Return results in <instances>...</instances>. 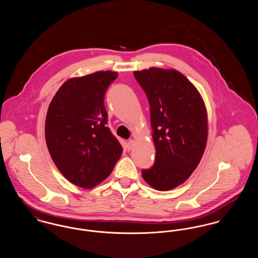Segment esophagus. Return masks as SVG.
<instances>
[{"label":"esophagus","mask_w":258,"mask_h":258,"mask_svg":"<svg viewBox=\"0 0 258 258\" xmlns=\"http://www.w3.org/2000/svg\"><path fill=\"white\" fill-rule=\"evenodd\" d=\"M135 146V141L133 139H131L128 142H127V145H126V150L127 151H131L133 148Z\"/></svg>","instance_id":"1"}]
</instances>
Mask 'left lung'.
Wrapping results in <instances>:
<instances>
[{"mask_svg":"<svg viewBox=\"0 0 258 258\" xmlns=\"http://www.w3.org/2000/svg\"><path fill=\"white\" fill-rule=\"evenodd\" d=\"M135 79L146 93L156 160L142 170L148 184L160 191L183 184L204 154L208 137L205 103L195 85L176 70L136 71Z\"/></svg>","mask_w":258,"mask_h":258,"instance_id":"obj_1","label":"left lung"}]
</instances>
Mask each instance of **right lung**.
Returning a JSON list of instances; mask_svg holds the SVG:
<instances>
[{"mask_svg":"<svg viewBox=\"0 0 258 258\" xmlns=\"http://www.w3.org/2000/svg\"><path fill=\"white\" fill-rule=\"evenodd\" d=\"M118 74L97 72L66 81L53 97L45 140L59 171L71 183L92 188L105 180L123 147L107 126L104 95Z\"/></svg>","mask_w":258,"mask_h":258,"instance_id":"obj_1","label":"right lung"}]
</instances>
